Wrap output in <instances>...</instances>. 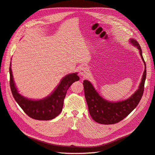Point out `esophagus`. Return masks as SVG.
<instances>
[{"label":"esophagus","instance_id":"1","mask_svg":"<svg viewBox=\"0 0 155 155\" xmlns=\"http://www.w3.org/2000/svg\"><path fill=\"white\" fill-rule=\"evenodd\" d=\"M79 76L82 77H85L88 75V70L85 67H82L78 71Z\"/></svg>","mask_w":155,"mask_h":155}]
</instances>
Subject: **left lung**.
Segmentation results:
<instances>
[{"label": "left lung", "mask_w": 155, "mask_h": 155, "mask_svg": "<svg viewBox=\"0 0 155 155\" xmlns=\"http://www.w3.org/2000/svg\"><path fill=\"white\" fill-rule=\"evenodd\" d=\"M130 43L139 50L145 69L138 89L128 98L115 102L107 100L98 93L90 81L87 80L84 81L85 97L89 114L94 121L100 124H112L121 121L135 109L144 93L146 65L142 56V49L135 39L130 38Z\"/></svg>", "instance_id": "left-lung-1"}]
</instances>
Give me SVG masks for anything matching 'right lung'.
<instances>
[{
	"instance_id": "1",
	"label": "right lung",
	"mask_w": 155,
	"mask_h": 155,
	"mask_svg": "<svg viewBox=\"0 0 155 155\" xmlns=\"http://www.w3.org/2000/svg\"><path fill=\"white\" fill-rule=\"evenodd\" d=\"M9 74L11 90L17 104L30 117L44 121L53 119L61 112L68 89L73 83L80 79L77 73L68 74L61 79L59 84L48 96L42 99L32 100L21 94L16 88L11 70V62Z\"/></svg>"
}]
</instances>
